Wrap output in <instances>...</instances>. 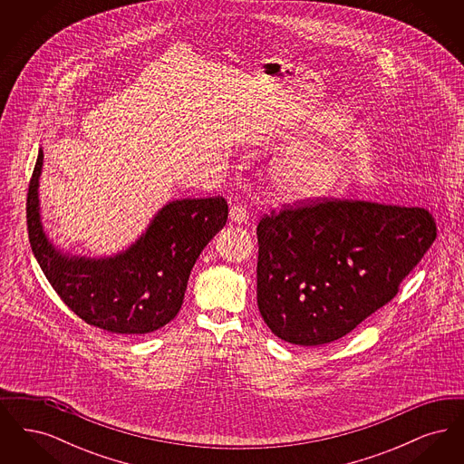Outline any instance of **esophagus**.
<instances>
[{"label":"esophagus","instance_id":"1","mask_svg":"<svg viewBox=\"0 0 464 464\" xmlns=\"http://www.w3.org/2000/svg\"><path fill=\"white\" fill-rule=\"evenodd\" d=\"M246 208L240 205V203H237V205H233L231 208H229V219L231 222H237V224H242V222L246 221Z\"/></svg>","mask_w":464,"mask_h":464}]
</instances>
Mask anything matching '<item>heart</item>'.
<instances>
[{"mask_svg":"<svg viewBox=\"0 0 464 464\" xmlns=\"http://www.w3.org/2000/svg\"><path fill=\"white\" fill-rule=\"evenodd\" d=\"M348 160L337 148L314 153H295L280 160L273 169V184L288 201L329 197L348 174Z\"/></svg>","mask_w":464,"mask_h":464,"instance_id":"obj_1","label":"heart"}]
</instances>
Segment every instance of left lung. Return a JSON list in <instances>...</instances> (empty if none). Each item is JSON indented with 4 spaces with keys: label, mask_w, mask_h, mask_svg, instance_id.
Segmentation results:
<instances>
[{
    "label": "left lung",
    "mask_w": 464,
    "mask_h": 464,
    "mask_svg": "<svg viewBox=\"0 0 464 464\" xmlns=\"http://www.w3.org/2000/svg\"><path fill=\"white\" fill-rule=\"evenodd\" d=\"M437 238L420 207L346 198L284 205L257 224V306L280 339L344 337L397 295Z\"/></svg>",
    "instance_id": "obj_1"
}]
</instances>
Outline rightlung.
I'll use <instances>...</instances> for the list:
<instances>
[{
	"label": "right lung",
	"instance_id": "1",
	"mask_svg": "<svg viewBox=\"0 0 464 464\" xmlns=\"http://www.w3.org/2000/svg\"><path fill=\"white\" fill-rule=\"evenodd\" d=\"M44 151L29 180L27 233L42 271L89 325L111 334H148L174 320L201 250L227 221L222 197L176 199L165 205L129 250L110 259L71 257L46 240L40 221L38 179Z\"/></svg>",
	"mask_w": 464,
	"mask_h": 464
}]
</instances>
